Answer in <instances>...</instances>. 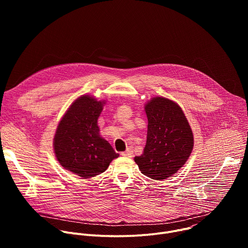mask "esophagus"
Masks as SVG:
<instances>
[{"instance_id":"1","label":"esophagus","mask_w":248,"mask_h":248,"mask_svg":"<svg viewBox=\"0 0 248 248\" xmlns=\"http://www.w3.org/2000/svg\"><path fill=\"white\" fill-rule=\"evenodd\" d=\"M121 155H122L123 157L131 158V157H132V155H133V152H132V150H131L130 148H127V150H126V151H124V152H122V153H121Z\"/></svg>"}]
</instances>
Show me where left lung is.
Wrapping results in <instances>:
<instances>
[{"label":"left lung","mask_w":248,"mask_h":248,"mask_svg":"<svg viewBox=\"0 0 248 248\" xmlns=\"http://www.w3.org/2000/svg\"><path fill=\"white\" fill-rule=\"evenodd\" d=\"M147 140L142 155L134 158L139 170L152 180L162 181L178 171L193 148V133L180 106L164 97L145 105Z\"/></svg>","instance_id":"obj_1"}]
</instances>
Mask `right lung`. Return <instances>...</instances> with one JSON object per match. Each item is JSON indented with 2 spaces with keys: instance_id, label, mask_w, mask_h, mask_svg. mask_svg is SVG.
I'll return each instance as SVG.
<instances>
[{
  "instance_id": "add662e5",
  "label": "right lung",
  "mask_w": 248,
  "mask_h": 248,
  "mask_svg": "<svg viewBox=\"0 0 248 248\" xmlns=\"http://www.w3.org/2000/svg\"><path fill=\"white\" fill-rule=\"evenodd\" d=\"M105 102L84 95L77 99L61 120L54 138L60 164L83 179L107 170L119 157L107 140L100 136L98 118Z\"/></svg>"
}]
</instances>
